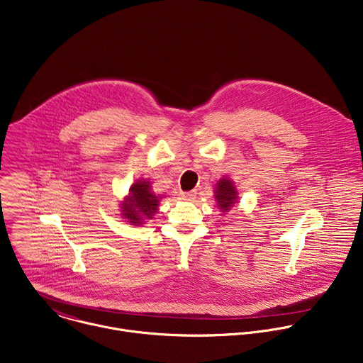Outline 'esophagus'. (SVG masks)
Returning a JSON list of instances; mask_svg holds the SVG:
<instances>
[{
    "instance_id": "obj_1",
    "label": "esophagus",
    "mask_w": 363,
    "mask_h": 363,
    "mask_svg": "<svg viewBox=\"0 0 363 363\" xmlns=\"http://www.w3.org/2000/svg\"><path fill=\"white\" fill-rule=\"evenodd\" d=\"M196 196V192L195 191H191V192H181V199L184 201H194Z\"/></svg>"
}]
</instances>
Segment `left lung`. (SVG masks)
I'll return each mask as SVG.
<instances>
[{
	"instance_id": "8db88e82",
	"label": "left lung",
	"mask_w": 363,
	"mask_h": 363,
	"mask_svg": "<svg viewBox=\"0 0 363 363\" xmlns=\"http://www.w3.org/2000/svg\"><path fill=\"white\" fill-rule=\"evenodd\" d=\"M236 199H238V191L232 179L229 178L219 179L215 186V201L220 212H229L230 208L235 206Z\"/></svg>"
}]
</instances>
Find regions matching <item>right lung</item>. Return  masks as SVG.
I'll return each mask as SVG.
<instances>
[{"instance_id":"right-lung-1","label":"right lung","mask_w":363,"mask_h":363,"mask_svg":"<svg viewBox=\"0 0 363 363\" xmlns=\"http://www.w3.org/2000/svg\"><path fill=\"white\" fill-rule=\"evenodd\" d=\"M158 203L160 196L151 191V182L145 179L137 181L131 185L128 196L121 203V215L127 222L137 226L154 216Z\"/></svg>"}]
</instances>
